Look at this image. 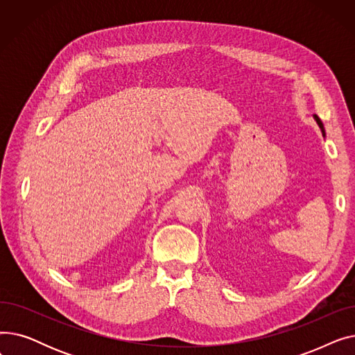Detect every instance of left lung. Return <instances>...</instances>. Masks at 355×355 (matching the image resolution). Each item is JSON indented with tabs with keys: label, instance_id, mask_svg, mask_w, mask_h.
<instances>
[{
	"label": "left lung",
	"instance_id": "1",
	"mask_svg": "<svg viewBox=\"0 0 355 355\" xmlns=\"http://www.w3.org/2000/svg\"><path fill=\"white\" fill-rule=\"evenodd\" d=\"M313 119L316 121V123H318V126L321 128V132H322V135H325V129H324V123H322V121L316 116V115H313Z\"/></svg>",
	"mask_w": 355,
	"mask_h": 355
}]
</instances>
